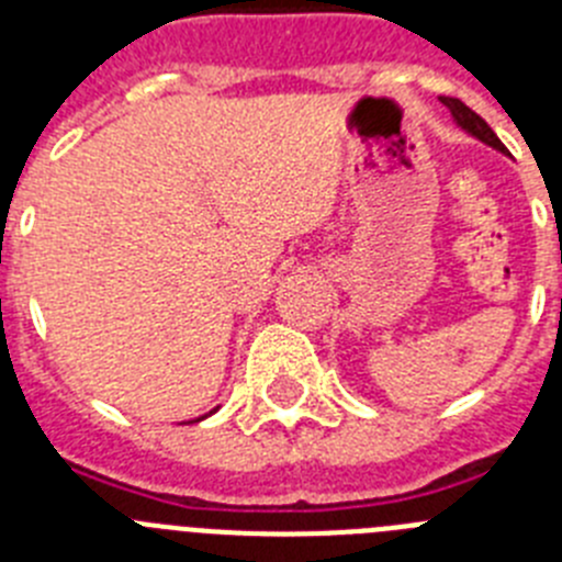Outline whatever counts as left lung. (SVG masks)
Instances as JSON below:
<instances>
[{
  "label": "left lung",
  "mask_w": 562,
  "mask_h": 562,
  "mask_svg": "<svg viewBox=\"0 0 562 562\" xmlns=\"http://www.w3.org/2000/svg\"><path fill=\"white\" fill-rule=\"evenodd\" d=\"M441 103L450 109V114H453V121L459 123L461 128H464L467 134H473V137H479L481 143H486V146L498 148V151L506 154V146L498 140V134L493 132V128L486 126V121L481 117V114H475L473 109L467 106V103H461L459 98H441Z\"/></svg>",
  "instance_id": "8db88e82"
}]
</instances>
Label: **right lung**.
Instances as JSON below:
<instances>
[{
  "mask_svg": "<svg viewBox=\"0 0 562 562\" xmlns=\"http://www.w3.org/2000/svg\"><path fill=\"white\" fill-rule=\"evenodd\" d=\"M200 419H205V416H200ZM200 419H193V422H200Z\"/></svg>",
  "mask_w": 562,
  "mask_h": 562,
  "instance_id": "obj_1",
  "label": "right lung"
}]
</instances>
